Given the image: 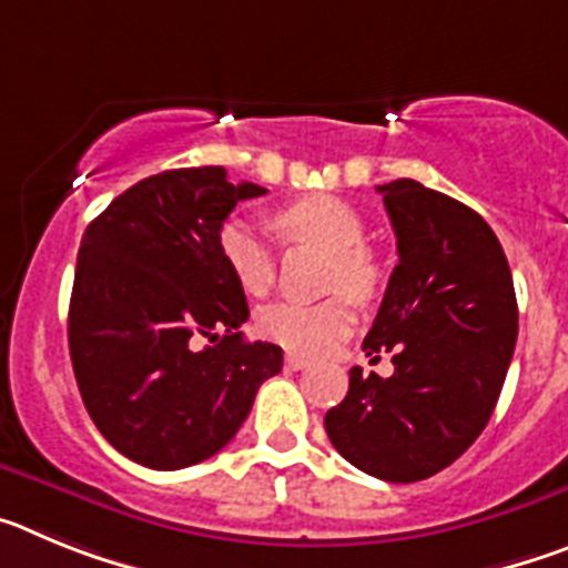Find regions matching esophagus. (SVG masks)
Returning a JSON list of instances; mask_svg holds the SVG:
<instances>
[{"label":"esophagus","mask_w":568,"mask_h":568,"mask_svg":"<svg viewBox=\"0 0 568 568\" xmlns=\"http://www.w3.org/2000/svg\"><path fill=\"white\" fill-rule=\"evenodd\" d=\"M284 366H287L290 373H298V369H304V366H307V361L301 358V355H287V358H284Z\"/></svg>","instance_id":"obj_1"}]
</instances>
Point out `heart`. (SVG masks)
Returning <instances> with one entry per match:
<instances>
[{
    "mask_svg": "<svg viewBox=\"0 0 568 568\" xmlns=\"http://www.w3.org/2000/svg\"><path fill=\"white\" fill-rule=\"evenodd\" d=\"M273 224L281 239L290 244H310L329 255L324 290L335 295L318 304L281 301L261 310L258 333L293 355L329 353L355 327L353 301L343 293L366 304L378 295L381 287V264L373 250L364 244V215L338 195L315 193L281 207L273 215ZM219 253L244 293H270L275 284V253L273 244L253 224L244 219H227L219 227Z\"/></svg>",
    "mask_w": 568,
    "mask_h": 568,
    "instance_id": "1",
    "label": "heart"
}]
</instances>
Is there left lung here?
Returning a JSON list of instances; mask_svg holds the SVG:
<instances>
[{"mask_svg": "<svg viewBox=\"0 0 568 568\" xmlns=\"http://www.w3.org/2000/svg\"><path fill=\"white\" fill-rule=\"evenodd\" d=\"M378 193L398 267L364 349L393 353L395 373L353 366L324 426L361 471L415 484L458 460L489 424L518 341V301L498 235L475 210L413 179Z\"/></svg>", "mask_w": 568, "mask_h": 568, "instance_id": "8db88e82", "label": "left lung"}]
</instances>
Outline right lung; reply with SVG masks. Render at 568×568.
I'll use <instances>...</instances> for the list:
<instances>
[{
    "label": "right lung",
    "mask_w": 568,
    "mask_h": 568,
    "mask_svg": "<svg viewBox=\"0 0 568 568\" xmlns=\"http://www.w3.org/2000/svg\"><path fill=\"white\" fill-rule=\"evenodd\" d=\"M224 168L164 170L115 195L88 224L68 313L84 409L113 449L150 469H184L233 440L281 346L244 341V290L219 227L244 199Z\"/></svg>",
    "instance_id": "add662e5"
}]
</instances>
